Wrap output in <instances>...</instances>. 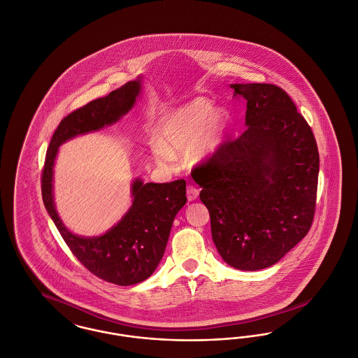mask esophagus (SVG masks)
Segmentation results:
<instances>
[{
    "instance_id": "obj_1",
    "label": "esophagus",
    "mask_w": 358,
    "mask_h": 358,
    "mask_svg": "<svg viewBox=\"0 0 358 358\" xmlns=\"http://www.w3.org/2000/svg\"><path fill=\"white\" fill-rule=\"evenodd\" d=\"M199 193H200V190H199L197 187H194V185H187V197L189 201L196 200V199L199 197Z\"/></svg>"
}]
</instances>
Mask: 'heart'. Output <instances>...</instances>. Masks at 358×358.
I'll return each mask as SVG.
<instances>
[{
	"mask_svg": "<svg viewBox=\"0 0 358 358\" xmlns=\"http://www.w3.org/2000/svg\"><path fill=\"white\" fill-rule=\"evenodd\" d=\"M229 129V115L222 108H213L208 98H196L171 111L158 124V139L150 143L157 161L169 162L171 153L189 148L187 157L201 161L216 152Z\"/></svg>",
	"mask_w": 358,
	"mask_h": 358,
	"instance_id": "b5f03b06",
	"label": "heart"
}]
</instances>
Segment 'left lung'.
<instances>
[{"label":"left lung","mask_w":358,"mask_h":358,"mask_svg":"<svg viewBox=\"0 0 358 358\" xmlns=\"http://www.w3.org/2000/svg\"><path fill=\"white\" fill-rule=\"evenodd\" d=\"M247 102V129L197 164L193 180L209 210L213 243L232 267L278 263L311 228L320 153L311 127L280 87L232 85Z\"/></svg>","instance_id":"obj_1"}]
</instances>
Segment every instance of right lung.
Listing matches in <instances>:
<instances>
[{"instance_id":"right-lung-1","label":"right lung","mask_w":358,"mask_h":358,"mask_svg":"<svg viewBox=\"0 0 358 358\" xmlns=\"http://www.w3.org/2000/svg\"><path fill=\"white\" fill-rule=\"evenodd\" d=\"M141 80L127 82L107 96L87 103L59 123L48 146L41 173L43 201L71 252L95 276L118 286L148 279L161 262L177 212L187 203V182H133L134 201L115 227L98 238L71 234L57 216L52 196L53 161L69 138L95 131L120 120L136 103Z\"/></svg>"}]
</instances>
